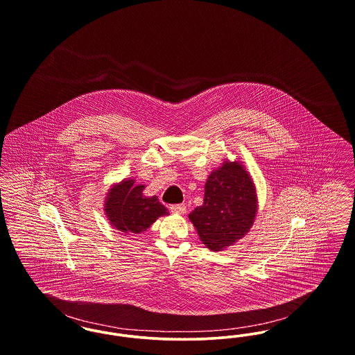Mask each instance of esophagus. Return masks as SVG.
Wrapping results in <instances>:
<instances>
[{
  "label": "esophagus",
  "instance_id": "1",
  "mask_svg": "<svg viewBox=\"0 0 355 355\" xmlns=\"http://www.w3.org/2000/svg\"><path fill=\"white\" fill-rule=\"evenodd\" d=\"M171 212L172 214H178V215H184L187 211L185 204H176V205H171Z\"/></svg>",
  "mask_w": 355,
  "mask_h": 355
}]
</instances>
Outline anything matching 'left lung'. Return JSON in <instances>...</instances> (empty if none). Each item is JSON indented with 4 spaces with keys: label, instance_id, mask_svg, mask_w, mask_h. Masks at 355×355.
I'll use <instances>...</instances> for the list:
<instances>
[{
    "label": "left lung",
    "instance_id": "obj_1",
    "mask_svg": "<svg viewBox=\"0 0 355 355\" xmlns=\"http://www.w3.org/2000/svg\"><path fill=\"white\" fill-rule=\"evenodd\" d=\"M257 209L256 185L245 166L239 160L224 159L205 182L202 205L188 217L202 244L221 252L247 234Z\"/></svg>",
    "mask_w": 355,
    "mask_h": 355
}]
</instances>
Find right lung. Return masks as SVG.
I'll return each instance as SVG.
<instances>
[{
  "mask_svg": "<svg viewBox=\"0 0 355 355\" xmlns=\"http://www.w3.org/2000/svg\"><path fill=\"white\" fill-rule=\"evenodd\" d=\"M144 188L146 185H135L132 178H125L110 187L103 211L112 228L124 234H139L147 231L159 217L170 215L157 196L143 193Z\"/></svg>",
  "mask_w": 355,
  "mask_h": 355,
  "instance_id": "add662e5",
  "label": "right lung"
}]
</instances>
